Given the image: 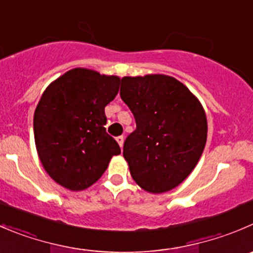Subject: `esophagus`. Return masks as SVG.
<instances>
[{
	"label": "esophagus",
	"instance_id": "obj_1",
	"mask_svg": "<svg viewBox=\"0 0 253 253\" xmlns=\"http://www.w3.org/2000/svg\"><path fill=\"white\" fill-rule=\"evenodd\" d=\"M124 139H125V137H124V136H119V137H116V141H117V143L120 144V147L124 146Z\"/></svg>",
	"mask_w": 253,
	"mask_h": 253
}]
</instances>
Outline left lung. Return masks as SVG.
<instances>
[{
  "label": "left lung",
  "instance_id": "obj_1",
  "mask_svg": "<svg viewBox=\"0 0 253 253\" xmlns=\"http://www.w3.org/2000/svg\"><path fill=\"white\" fill-rule=\"evenodd\" d=\"M120 95L136 120V129L124 143L133 180L156 194L178 186L195 168L207 143V116L200 102L167 75L122 78Z\"/></svg>",
  "mask_w": 253,
  "mask_h": 253
}]
</instances>
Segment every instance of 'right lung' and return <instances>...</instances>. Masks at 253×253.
Instances as JSON below:
<instances>
[{"label": "right lung", "mask_w": 253, "mask_h": 253, "mask_svg": "<svg viewBox=\"0 0 253 253\" xmlns=\"http://www.w3.org/2000/svg\"><path fill=\"white\" fill-rule=\"evenodd\" d=\"M119 87L117 77L73 69L42 95L33 121L37 151L46 173L64 188H89L121 153L105 127V106Z\"/></svg>", "instance_id": "right-lung-1"}]
</instances>
